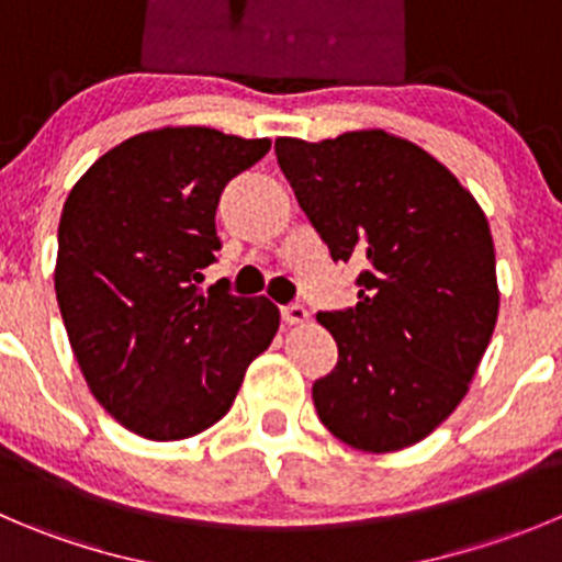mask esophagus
Masks as SVG:
<instances>
[{"label":"esophagus","instance_id":"obj_1","mask_svg":"<svg viewBox=\"0 0 562 562\" xmlns=\"http://www.w3.org/2000/svg\"><path fill=\"white\" fill-rule=\"evenodd\" d=\"M281 317H284L286 325H306L308 323V312L303 306H284L281 308Z\"/></svg>","mask_w":562,"mask_h":562}]
</instances>
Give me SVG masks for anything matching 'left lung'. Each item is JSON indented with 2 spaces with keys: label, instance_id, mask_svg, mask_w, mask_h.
Returning a JSON list of instances; mask_svg holds the SVG:
<instances>
[{
  "label": "left lung",
  "instance_id": "left-lung-1",
  "mask_svg": "<svg viewBox=\"0 0 562 562\" xmlns=\"http://www.w3.org/2000/svg\"><path fill=\"white\" fill-rule=\"evenodd\" d=\"M276 157L334 261H364L358 303L323 312L339 361L319 422L364 452L430 436L467 397L499 314L488 217L436 157L383 130L278 137Z\"/></svg>",
  "mask_w": 562,
  "mask_h": 562
}]
</instances>
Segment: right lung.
I'll use <instances>...</instances> for the list:
<instances>
[{
    "instance_id": "right-lung-1",
    "label": "right lung",
    "mask_w": 562,
    "mask_h": 562,
    "mask_svg": "<svg viewBox=\"0 0 562 562\" xmlns=\"http://www.w3.org/2000/svg\"><path fill=\"white\" fill-rule=\"evenodd\" d=\"M267 151V137L162 126L101 154L68 192L63 323L90 394L137 436L181 441L221 422L281 325L265 295L198 290L221 248L223 187Z\"/></svg>"
}]
</instances>
